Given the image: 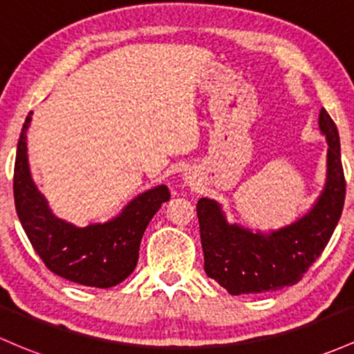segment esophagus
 Here are the masks:
<instances>
[{"mask_svg": "<svg viewBox=\"0 0 354 354\" xmlns=\"http://www.w3.org/2000/svg\"><path fill=\"white\" fill-rule=\"evenodd\" d=\"M186 180H189V178H186ZM189 183H192V180H189Z\"/></svg>", "mask_w": 354, "mask_h": 354, "instance_id": "1", "label": "esophagus"}]
</instances>
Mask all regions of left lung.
Segmentation results:
<instances>
[{
  "label": "left lung",
  "mask_w": 354,
  "mask_h": 354,
  "mask_svg": "<svg viewBox=\"0 0 354 354\" xmlns=\"http://www.w3.org/2000/svg\"><path fill=\"white\" fill-rule=\"evenodd\" d=\"M319 127L328 139V181L308 215L270 235L254 234L225 220L216 201L196 203L205 272L232 296L270 292L297 284L328 245L344 207L346 180L335 120L321 109Z\"/></svg>",
  "instance_id": "left-lung-1"
}]
</instances>
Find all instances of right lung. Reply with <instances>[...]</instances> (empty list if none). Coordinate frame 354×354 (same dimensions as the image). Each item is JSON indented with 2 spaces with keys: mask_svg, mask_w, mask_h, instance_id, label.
<instances>
[{
  "mask_svg": "<svg viewBox=\"0 0 354 354\" xmlns=\"http://www.w3.org/2000/svg\"><path fill=\"white\" fill-rule=\"evenodd\" d=\"M32 114L21 127L13 174L15 207L23 230L53 274L87 287L118 286L136 269L142 235L154 213L169 200L168 188L161 185L142 193L107 223L77 228L58 220L30 176L26 129Z\"/></svg>",
  "mask_w": 354,
  "mask_h": 354,
  "instance_id": "add662e5",
  "label": "right lung"
}]
</instances>
